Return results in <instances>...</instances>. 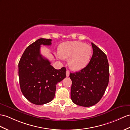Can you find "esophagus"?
Returning a JSON list of instances; mask_svg holds the SVG:
<instances>
[{"label": "esophagus", "mask_w": 130, "mask_h": 130, "mask_svg": "<svg viewBox=\"0 0 130 130\" xmlns=\"http://www.w3.org/2000/svg\"><path fill=\"white\" fill-rule=\"evenodd\" d=\"M69 72L68 70H67V71H66V76H67V77H69Z\"/></svg>", "instance_id": "esophagus-1"}]
</instances>
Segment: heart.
Listing matches in <instances>:
<instances>
[{"label": "heart", "instance_id": "heart-1", "mask_svg": "<svg viewBox=\"0 0 130 130\" xmlns=\"http://www.w3.org/2000/svg\"><path fill=\"white\" fill-rule=\"evenodd\" d=\"M61 58L69 59V66L72 70L79 71L89 63L92 54L90 46L79 41L62 43L58 48Z\"/></svg>", "mask_w": 130, "mask_h": 130}]
</instances>
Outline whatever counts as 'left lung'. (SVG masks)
I'll return each instance as SVG.
<instances>
[{"label":"left lung","instance_id":"left-lung-1","mask_svg":"<svg viewBox=\"0 0 130 130\" xmlns=\"http://www.w3.org/2000/svg\"><path fill=\"white\" fill-rule=\"evenodd\" d=\"M93 53L88 64L80 71L70 73L71 97L76 105H94L105 93L109 80L107 57L99 47L91 43Z\"/></svg>","mask_w":130,"mask_h":130}]
</instances>
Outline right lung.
Instances as JSON below:
<instances>
[{
  "label": "right lung",
  "instance_id": "add662e5",
  "mask_svg": "<svg viewBox=\"0 0 130 130\" xmlns=\"http://www.w3.org/2000/svg\"><path fill=\"white\" fill-rule=\"evenodd\" d=\"M51 39H40L28 46L19 62V77L22 93L36 105L50 102L56 85L66 77L65 67L56 69L40 53L41 45L50 46Z\"/></svg>",
  "mask_w": 130,
  "mask_h": 130
}]
</instances>
